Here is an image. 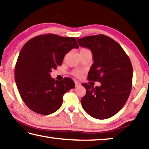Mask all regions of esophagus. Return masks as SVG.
Instances as JSON below:
<instances>
[{"label": "esophagus", "instance_id": "1", "mask_svg": "<svg viewBox=\"0 0 149 149\" xmlns=\"http://www.w3.org/2000/svg\"><path fill=\"white\" fill-rule=\"evenodd\" d=\"M75 87H78L81 85L80 83L78 81H75Z\"/></svg>", "mask_w": 149, "mask_h": 149}]
</instances>
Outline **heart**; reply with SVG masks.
I'll return each instance as SVG.
<instances>
[{"label":"heart","instance_id":"obj_1","mask_svg":"<svg viewBox=\"0 0 149 149\" xmlns=\"http://www.w3.org/2000/svg\"><path fill=\"white\" fill-rule=\"evenodd\" d=\"M87 50H88L87 49H85V48H82V49L80 50V52L87 51ZM81 74H82V72L80 71H78V70H75V71L73 72V75H75V76H76V77H80L81 75Z\"/></svg>","mask_w":149,"mask_h":149}]
</instances>
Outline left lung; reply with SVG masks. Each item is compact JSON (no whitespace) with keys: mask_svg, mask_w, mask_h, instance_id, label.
<instances>
[{"mask_svg":"<svg viewBox=\"0 0 149 149\" xmlns=\"http://www.w3.org/2000/svg\"><path fill=\"white\" fill-rule=\"evenodd\" d=\"M77 40L89 49L94 60L87 79L99 81L100 87L84 83L86 94L81 99L84 110L99 120L113 116L122 109L132 88L133 67L129 56L118 42L107 35H90Z\"/></svg>","mask_w":149,"mask_h":149,"instance_id":"left-lung-1","label":"left lung"}]
</instances>
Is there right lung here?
<instances>
[{
    "instance_id": "obj_1",
    "label": "right lung",
    "mask_w": 149,
    "mask_h": 149,
    "mask_svg": "<svg viewBox=\"0 0 149 149\" xmlns=\"http://www.w3.org/2000/svg\"><path fill=\"white\" fill-rule=\"evenodd\" d=\"M74 48H79L74 37L51 33L35 37L22 47L15 66V81L30 110L49 115L61 107L63 96L75 87L74 81L70 77L56 81L50 73L62 65L65 54Z\"/></svg>"
}]
</instances>
